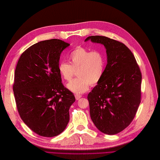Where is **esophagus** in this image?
Returning a JSON list of instances; mask_svg holds the SVG:
<instances>
[{"mask_svg":"<svg viewBox=\"0 0 160 160\" xmlns=\"http://www.w3.org/2000/svg\"><path fill=\"white\" fill-rule=\"evenodd\" d=\"M75 99H76V100H79L81 98V95H78V94H76V95H75Z\"/></svg>","mask_w":160,"mask_h":160,"instance_id":"1","label":"esophagus"}]
</instances>
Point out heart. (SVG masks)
Segmentation results:
<instances>
[{
  "instance_id": "1",
  "label": "heart",
  "mask_w": 160,
  "mask_h": 160,
  "mask_svg": "<svg viewBox=\"0 0 160 160\" xmlns=\"http://www.w3.org/2000/svg\"><path fill=\"white\" fill-rule=\"evenodd\" d=\"M69 60L71 64L65 61L60 62L59 71L62 78L69 81L77 71L78 77L67 85L72 92L83 93L88 90L90 84L95 85L101 80L105 68V58L101 52L79 47L71 51Z\"/></svg>"
}]
</instances>
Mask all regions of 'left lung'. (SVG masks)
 Wrapping results in <instances>:
<instances>
[{"mask_svg":"<svg viewBox=\"0 0 160 160\" xmlns=\"http://www.w3.org/2000/svg\"><path fill=\"white\" fill-rule=\"evenodd\" d=\"M89 40L103 45L108 57L102 77L88 96L91 118L100 132L117 134L132 122L141 102V71L123 43L98 35Z\"/></svg>","mask_w":160,"mask_h":160,"instance_id":"1","label":"left lung"}]
</instances>
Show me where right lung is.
I'll return each mask as SVG.
<instances>
[{
  "instance_id": "right-lung-1",
  "label": "right lung",
  "mask_w": 160,
  "mask_h": 160,
  "mask_svg": "<svg viewBox=\"0 0 160 160\" xmlns=\"http://www.w3.org/2000/svg\"><path fill=\"white\" fill-rule=\"evenodd\" d=\"M69 44L60 39L40 41L22 53L14 72L13 91L20 117L32 132L55 137L69 122L75 98L61 83L60 56Z\"/></svg>"
}]
</instances>
